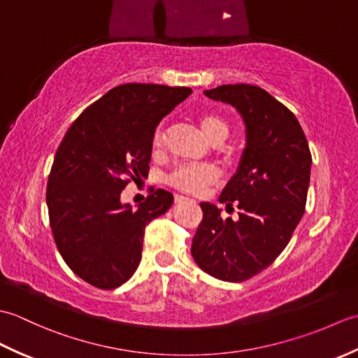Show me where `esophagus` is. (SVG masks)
<instances>
[{"instance_id": "esophagus-1", "label": "esophagus", "mask_w": 358, "mask_h": 358, "mask_svg": "<svg viewBox=\"0 0 358 358\" xmlns=\"http://www.w3.org/2000/svg\"><path fill=\"white\" fill-rule=\"evenodd\" d=\"M187 199H186V196H183V195H175V203H183Z\"/></svg>"}]
</instances>
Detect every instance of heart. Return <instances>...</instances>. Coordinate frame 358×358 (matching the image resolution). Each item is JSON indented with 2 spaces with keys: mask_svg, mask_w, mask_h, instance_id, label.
Listing matches in <instances>:
<instances>
[{
  "mask_svg": "<svg viewBox=\"0 0 358 358\" xmlns=\"http://www.w3.org/2000/svg\"><path fill=\"white\" fill-rule=\"evenodd\" d=\"M199 124L203 135L214 144L223 143L227 138V135H229V124H227L224 117H222L217 112L203 113V115L199 118ZM154 148L155 149L163 148V134L159 131L154 136ZM215 180H217V172L214 169H210V167H206V166H191V164L177 167L169 177L172 186H175L183 192L195 194V195L201 194L208 186L215 183Z\"/></svg>",
  "mask_w": 358,
  "mask_h": 358,
  "instance_id": "1",
  "label": "heart"
}]
</instances>
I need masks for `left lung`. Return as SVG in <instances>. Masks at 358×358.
Instances as JSON below:
<instances>
[{"instance_id": "8db88e82", "label": "left lung", "mask_w": 358, "mask_h": 358, "mask_svg": "<svg viewBox=\"0 0 358 358\" xmlns=\"http://www.w3.org/2000/svg\"><path fill=\"white\" fill-rule=\"evenodd\" d=\"M204 95L241 113L248 141L220 196L227 209H240L238 220H223L214 204L200 203L203 220L191 250L209 275L238 283L271 266L287 246L305 214L313 157L299 120L264 89L223 85Z\"/></svg>"}]
</instances>
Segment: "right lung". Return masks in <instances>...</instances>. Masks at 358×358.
Wrapping results in <instances>:
<instances>
[{
  "instance_id": "right-lung-1",
  "label": "right lung",
  "mask_w": 358,
  "mask_h": 358,
  "mask_svg": "<svg viewBox=\"0 0 358 358\" xmlns=\"http://www.w3.org/2000/svg\"><path fill=\"white\" fill-rule=\"evenodd\" d=\"M192 94L189 87L127 83L86 108L59 143L45 201L66 264L98 289H115L141 260L144 227L172 206L164 189L138 209L121 191L148 177L155 127Z\"/></svg>"
}]
</instances>
